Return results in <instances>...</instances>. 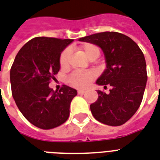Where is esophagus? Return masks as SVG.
<instances>
[{"mask_svg":"<svg viewBox=\"0 0 160 160\" xmlns=\"http://www.w3.org/2000/svg\"><path fill=\"white\" fill-rule=\"evenodd\" d=\"M77 92H78V94H79V95H83L84 93H85V91H84V90H79Z\"/></svg>","mask_w":160,"mask_h":160,"instance_id":"34e87169","label":"esophagus"}]
</instances>
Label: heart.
Here are the masks:
<instances>
[{
  "mask_svg": "<svg viewBox=\"0 0 160 160\" xmlns=\"http://www.w3.org/2000/svg\"><path fill=\"white\" fill-rule=\"evenodd\" d=\"M80 50L90 60H95L100 56V48L97 46L91 43H85L80 46ZM70 50L69 48H65L60 54L59 57V64L61 68H66L69 63ZM96 75L93 72H78L75 71L72 73L68 78L69 85L75 88L82 89L87 87L91 81L95 79Z\"/></svg>",
  "mask_w": 160,
  "mask_h": 160,
  "instance_id": "obj_1",
  "label": "heart"
}]
</instances>
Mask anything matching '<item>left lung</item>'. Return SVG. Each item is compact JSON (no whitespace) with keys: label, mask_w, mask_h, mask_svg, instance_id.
<instances>
[{"label":"left lung","mask_w":160,"mask_h":160,"mask_svg":"<svg viewBox=\"0 0 160 160\" xmlns=\"http://www.w3.org/2000/svg\"><path fill=\"white\" fill-rule=\"evenodd\" d=\"M79 40L99 46L107 63L96 84L111 86L110 92L97 91L98 99L91 105L92 115L106 125H122L135 114L143 97L148 75L142 50L129 37L117 32H98Z\"/></svg>","instance_id":"1"}]
</instances>
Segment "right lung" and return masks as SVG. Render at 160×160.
I'll list each match as a JSON object with an SVG mask.
<instances>
[{
  "label": "right lung",
  "instance_id": "add662e5",
  "mask_svg": "<svg viewBox=\"0 0 160 160\" xmlns=\"http://www.w3.org/2000/svg\"><path fill=\"white\" fill-rule=\"evenodd\" d=\"M72 42L73 39L37 37L21 48L12 64V96L24 118L37 128H54L69 118L76 90L64 85L54 91L48 85L60 69L61 52Z\"/></svg>",
  "mask_w": 160,
  "mask_h": 160
}]
</instances>
